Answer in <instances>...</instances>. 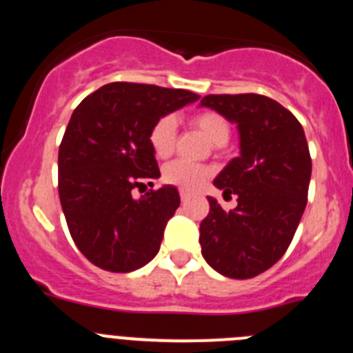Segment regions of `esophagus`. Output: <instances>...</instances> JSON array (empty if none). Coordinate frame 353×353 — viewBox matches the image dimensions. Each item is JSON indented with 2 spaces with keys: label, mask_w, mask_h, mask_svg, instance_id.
<instances>
[{
  "label": "esophagus",
  "mask_w": 353,
  "mask_h": 353,
  "mask_svg": "<svg viewBox=\"0 0 353 353\" xmlns=\"http://www.w3.org/2000/svg\"><path fill=\"white\" fill-rule=\"evenodd\" d=\"M189 192L187 191H180V199H182V201H187V199H189Z\"/></svg>",
  "instance_id": "obj_1"
}]
</instances>
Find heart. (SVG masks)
<instances>
[{"label": "heart", "instance_id": "heart-1", "mask_svg": "<svg viewBox=\"0 0 353 353\" xmlns=\"http://www.w3.org/2000/svg\"><path fill=\"white\" fill-rule=\"evenodd\" d=\"M189 121L192 127L201 130L215 146L226 145L232 134V125L226 117L214 109L198 111L189 118ZM148 143L152 152L159 159H166L173 154L174 143H176V121L171 114H164L154 121V125L150 127ZM208 176H210V170L207 166L187 161H173L162 170V182L189 192L198 191L199 187H203Z\"/></svg>", "mask_w": 353, "mask_h": 353}]
</instances>
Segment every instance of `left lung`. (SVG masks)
Returning a JSON list of instances; mask_svg holds the SVG:
<instances>
[{"label":"left lung","instance_id":"1","mask_svg":"<svg viewBox=\"0 0 353 353\" xmlns=\"http://www.w3.org/2000/svg\"><path fill=\"white\" fill-rule=\"evenodd\" d=\"M201 105L235 121L240 132V157L214 180L239 205L226 212L208 198L201 254L223 276L251 279L281 260L304 214L311 179L304 129L288 109L258 93L207 95Z\"/></svg>","mask_w":353,"mask_h":353}]
</instances>
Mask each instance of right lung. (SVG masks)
I'll list each match as a JSON object with an SVG mask.
<instances>
[{
    "mask_svg": "<svg viewBox=\"0 0 353 353\" xmlns=\"http://www.w3.org/2000/svg\"><path fill=\"white\" fill-rule=\"evenodd\" d=\"M198 97L155 84L109 83L74 109L58 152V192L74 244L99 269L132 272L159 252L180 196L173 185L134 196L145 180L161 176L150 127Z\"/></svg>",
    "mask_w": 353,
    "mask_h": 353,
    "instance_id": "add662e5",
    "label": "right lung"
}]
</instances>
